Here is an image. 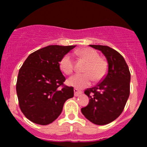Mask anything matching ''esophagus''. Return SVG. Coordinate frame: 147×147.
Instances as JSON below:
<instances>
[{
	"label": "esophagus",
	"mask_w": 147,
	"mask_h": 147,
	"mask_svg": "<svg viewBox=\"0 0 147 147\" xmlns=\"http://www.w3.org/2000/svg\"><path fill=\"white\" fill-rule=\"evenodd\" d=\"M74 92H75V97H77V96H79V95H81V94L82 93V91L79 90L77 88H74Z\"/></svg>",
	"instance_id": "obj_1"
}]
</instances>
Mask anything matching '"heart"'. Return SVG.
Masks as SVG:
<instances>
[{"label": "heart", "mask_w": 147, "mask_h": 147, "mask_svg": "<svg viewBox=\"0 0 147 147\" xmlns=\"http://www.w3.org/2000/svg\"><path fill=\"white\" fill-rule=\"evenodd\" d=\"M77 54L84 60L87 61L84 69L85 73H78L68 79V84L72 86L82 88L90 85L93 79L96 82L104 78L108 70V64L105 60L99 57L98 52L93 49L85 48L77 50ZM59 68L65 75L72 73L74 63L71 55L66 54L61 59Z\"/></svg>", "instance_id": "heart-1"}]
</instances>
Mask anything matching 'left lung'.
<instances>
[{"instance_id":"left-lung-1","label":"left lung","mask_w":147,"mask_h":147,"mask_svg":"<svg viewBox=\"0 0 147 147\" xmlns=\"http://www.w3.org/2000/svg\"><path fill=\"white\" fill-rule=\"evenodd\" d=\"M103 53L108 61L107 75L95 87L85 90L90 98L82 114L97 125L109 124L120 115L130 94L131 73L124 57L106 45H90Z\"/></svg>"}]
</instances>
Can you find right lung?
I'll use <instances>...</instances> for the list:
<instances>
[{
  "mask_svg": "<svg viewBox=\"0 0 147 147\" xmlns=\"http://www.w3.org/2000/svg\"><path fill=\"white\" fill-rule=\"evenodd\" d=\"M76 45H48L30 54L19 70L16 82L20 109L29 120L47 125L55 120L64 103L74 96L73 87L63 86L61 59Z\"/></svg>",
  "mask_w": 147,
  "mask_h": 147,
  "instance_id": "right-lung-1",
  "label": "right lung"
}]
</instances>
